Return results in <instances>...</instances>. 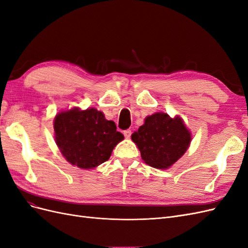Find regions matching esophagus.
Instances as JSON below:
<instances>
[{
	"label": "esophagus",
	"instance_id": "1",
	"mask_svg": "<svg viewBox=\"0 0 248 248\" xmlns=\"http://www.w3.org/2000/svg\"><path fill=\"white\" fill-rule=\"evenodd\" d=\"M124 137L126 138V139H130V137H131V130L130 129H127V130H124Z\"/></svg>",
	"mask_w": 248,
	"mask_h": 248
}]
</instances>
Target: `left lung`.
<instances>
[{"instance_id": "1", "label": "left lung", "mask_w": 248, "mask_h": 248, "mask_svg": "<svg viewBox=\"0 0 248 248\" xmlns=\"http://www.w3.org/2000/svg\"><path fill=\"white\" fill-rule=\"evenodd\" d=\"M131 140L148 166L164 170L185 153L191 137L181 118L171 119L166 112H156L146 118Z\"/></svg>"}]
</instances>
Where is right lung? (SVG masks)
I'll list each match as a JSON object with an SVG mask.
<instances>
[{
	"label": "right lung",
	"instance_id": "obj_1",
	"mask_svg": "<svg viewBox=\"0 0 248 248\" xmlns=\"http://www.w3.org/2000/svg\"><path fill=\"white\" fill-rule=\"evenodd\" d=\"M56 142L73 166L93 169L106 162L124 137L114 121H108L96 108H72L59 112L54 122Z\"/></svg>",
	"mask_w": 248,
	"mask_h": 248
}]
</instances>
